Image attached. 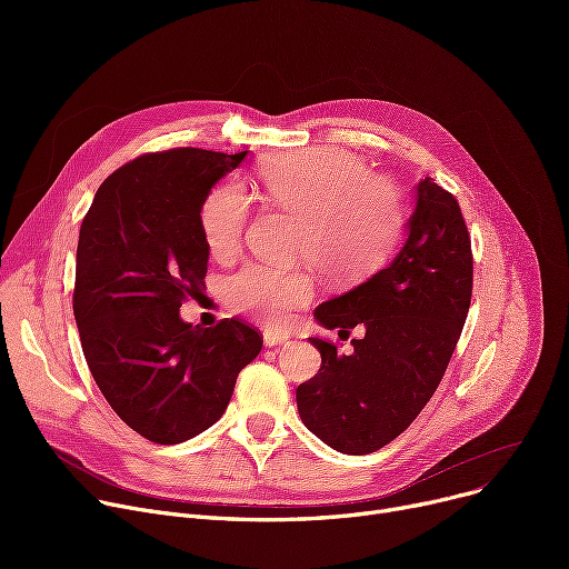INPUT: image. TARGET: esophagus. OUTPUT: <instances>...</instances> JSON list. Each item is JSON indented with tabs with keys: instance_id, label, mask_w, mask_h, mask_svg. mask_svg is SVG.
Instances as JSON below:
<instances>
[{
	"instance_id": "obj_1",
	"label": "esophagus",
	"mask_w": 569,
	"mask_h": 569,
	"mask_svg": "<svg viewBox=\"0 0 569 569\" xmlns=\"http://www.w3.org/2000/svg\"><path fill=\"white\" fill-rule=\"evenodd\" d=\"M288 339H290V335H288V332H283V330H267V332L262 335V341H264V346H267V348L283 346Z\"/></svg>"
}]
</instances>
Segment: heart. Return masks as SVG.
I'll use <instances>...</instances> for the list:
<instances>
[{
  "mask_svg": "<svg viewBox=\"0 0 569 569\" xmlns=\"http://www.w3.org/2000/svg\"><path fill=\"white\" fill-rule=\"evenodd\" d=\"M267 200L300 221L297 253L322 277L350 286L369 277L392 253L403 209L397 189L367 174L362 159L346 149H309L267 161L260 170ZM251 214V200L237 182H223L207 196L200 228L209 253L232 258ZM234 311L269 325L286 322L311 302L313 279L305 269L247 264L226 281Z\"/></svg>",
  "mask_w": 569,
  "mask_h": 569,
  "instance_id": "heart-1",
  "label": "heart"
}]
</instances>
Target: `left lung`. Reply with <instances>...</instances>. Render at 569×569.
Segmentation results:
<instances>
[{"label": "left lung", "instance_id": "left-lung-1", "mask_svg": "<svg viewBox=\"0 0 569 569\" xmlns=\"http://www.w3.org/2000/svg\"><path fill=\"white\" fill-rule=\"evenodd\" d=\"M472 297V253L457 198L431 177L415 187L406 242L365 283L322 302L313 316L350 335L352 352L309 339L318 373L297 387L311 433L343 455H371L401 436L433 397L461 337Z\"/></svg>", "mask_w": 569, "mask_h": 569}]
</instances>
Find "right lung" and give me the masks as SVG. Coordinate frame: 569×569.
<instances>
[{"instance_id": "1", "label": "right lung", "mask_w": 569, "mask_h": 569, "mask_svg": "<svg viewBox=\"0 0 569 569\" xmlns=\"http://www.w3.org/2000/svg\"><path fill=\"white\" fill-rule=\"evenodd\" d=\"M244 157L193 147L138 157L99 187L80 226L73 316L87 367L112 410L159 445L212 427L262 348L237 318L207 330L179 318L204 290L200 209Z\"/></svg>"}]
</instances>
